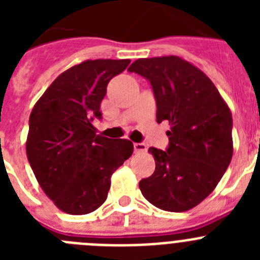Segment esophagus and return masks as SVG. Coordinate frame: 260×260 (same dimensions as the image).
Returning a JSON list of instances; mask_svg holds the SVG:
<instances>
[{
    "mask_svg": "<svg viewBox=\"0 0 260 260\" xmlns=\"http://www.w3.org/2000/svg\"><path fill=\"white\" fill-rule=\"evenodd\" d=\"M134 151L137 153H144L147 151V146L144 143H134Z\"/></svg>",
    "mask_w": 260,
    "mask_h": 260,
    "instance_id": "34e87169",
    "label": "esophagus"
}]
</instances>
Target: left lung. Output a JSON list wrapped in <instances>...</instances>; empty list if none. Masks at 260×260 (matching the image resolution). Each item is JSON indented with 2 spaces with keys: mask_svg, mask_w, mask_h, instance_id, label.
<instances>
[{
  "mask_svg": "<svg viewBox=\"0 0 260 260\" xmlns=\"http://www.w3.org/2000/svg\"><path fill=\"white\" fill-rule=\"evenodd\" d=\"M127 70L150 80L156 119L171 125L168 150H148L156 168L139 189L160 210H191L213 191L231 164V109L210 78L178 56L139 58Z\"/></svg>",
  "mask_w": 260,
  "mask_h": 260,
  "instance_id": "8db88e82",
  "label": "left lung"
}]
</instances>
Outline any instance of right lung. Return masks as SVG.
Here are the masks:
<instances>
[{
  "label": "right lung",
  "instance_id": "right-lung-1",
  "mask_svg": "<svg viewBox=\"0 0 260 260\" xmlns=\"http://www.w3.org/2000/svg\"><path fill=\"white\" fill-rule=\"evenodd\" d=\"M130 59H87L59 74L29 116L26 152L43 191L56 207L86 215L105 202L110 177L133 155L127 139L96 134L107 86Z\"/></svg>",
  "mask_w": 260,
  "mask_h": 260
}]
</instances>
